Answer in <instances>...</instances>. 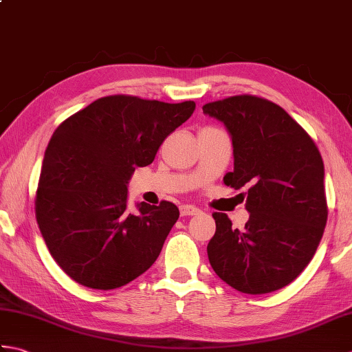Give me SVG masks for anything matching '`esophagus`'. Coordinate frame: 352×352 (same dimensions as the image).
<instances>
[{"label":"esophagus","mask_w":352,"mask_h":352,"mask_svg":"<svg viewBox=\"0 0 352 352\" xmlns=\"http://www.w3.org/2000/svg\"><path fill=\"white\" fill-rule=\"evenodd\" d=\"M201 210L198 207H195V206H192V204H183L182 207H180V213H182V216H193V214H198Z\"/></svg>","instance_id":"esophagus-1"}]
</instances>
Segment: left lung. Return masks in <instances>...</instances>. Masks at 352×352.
Listing matches in <instances>:
<instances>
[{
    "instance_id": "8db88e82",
    "label": "left lung",
    "mask_w": 352,
    "mask_h": 352,
    "mask_svg": "<svg viewBox=\"0 0 352 352\" xmlns=\"http://www.w3.org/2000/svg\"><path fill=\"white\" fill-rule=\"evenodd\" d=\"M233 142L230 188H248L245 228L213 213L216 233L207 245L213 271L250 295L278 290L300 275L322 239L328 208L324 162L315 142L276 104L252 95L208 102Z\"/></svg>"
}]
</instances>
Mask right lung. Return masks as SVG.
Returning a JSON list of instances; mask_svg holds the SVG:
<instances>
[{"mask_svg": "<svg viewBox=\"0 0 352 352\" xmlns=\"http://www.w3.org/2000/svg\"><path fill=\"white\" fill-rule=\"evenodd\" d=\"M195 102L104 96L57 126L42 162L36 219L52 258L81 286L110 290L148 271L180 212L175 204L126 208V184L151 164Z\"/></svg>", "mask_w": 352, "mask_h": 352, "instance_id": "obj_1", "label": "right lung"}]
</instances>
